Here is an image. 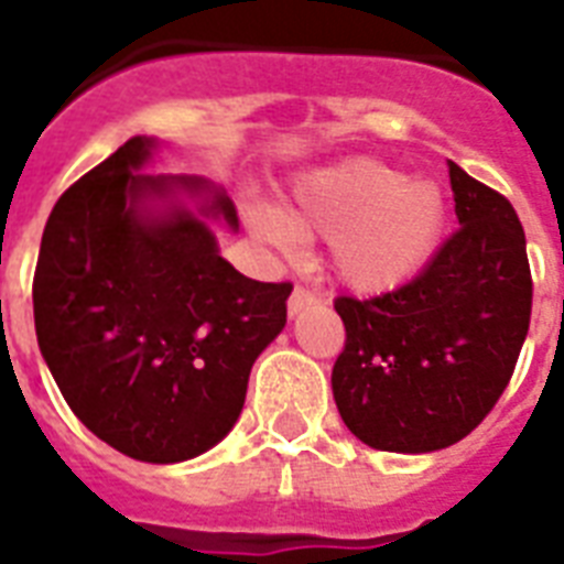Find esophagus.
Listing matches in <instances>:
<instances>
[{"mask_svg":"<svg viewBox=\"0 0 564 564\" xmlns=\"http://www.w3.org/2000/svg\"><path fill=\"white\" fill-rule=\"evenodd\" d=\"M316 304V295L310 290H304V286H295L290 295V316H299V313H304L307 307H313Z\"/></svg>","mask_w":564,"mask_h":564,"instance_id":"34e87169","label":"esophagus"}]
</instances>
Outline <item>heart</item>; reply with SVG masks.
I'll use <instances>...</instances> for the list:
<instances>
[{
    "label": "heart",
    "mask_w": 564,
    "mask_h": 564,
    "mask_svg": "<svg viewBox=\"0 0 564 564\" xmlns=\"http://www.w3.org/2000/svg\"><path fill=\"white\" fill-rule=\"evenodd\" d=\"M447 202L438 184L357 158L301 181L286 210L254 204L251 225L272 246L330 239L336 278L362 295L410 283L436 254Z\"/></svg>",
    "instance_id": "1"
}]
</instances>
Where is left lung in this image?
Segmentation results:
<instances>
[{
    "instance_id": "1",
    "label": "left lung",
    "mask_w": 564,
    "mask_h": 564,
    "mask_svg": "<svg viewBox=\"0 0 564 564\" xmlns=\"http://www.w3.org/2000/svg\"><path fill=\"white\" fill-rule=\"evenodd\" d=\"M459 228L427 269L375 299L334 301L345 325L334 401L377 451L430 454L465 438L507 389L530 330L533 278L516 207L454 161Z\"/></svg>"
}]
</instances>
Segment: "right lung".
Instances as JSON below:
<instances>
[{
	"label": "right lung",
	"instance_id": "right-lung-1",
	"mask_svg": "<svg viewBox=\"0 0 564 564\" xmlns=\"http://www.w3.org/2000/svg\"><path fill=\"white\" fill-rule=\"evenodd\" d=\"M154 145L131 137L57 198L31 295L40 354L84 427L170 465L237 424L292 283L239 274L210 230H239L234 202L202 175L143 172Z\"/></svg>",
	"mask_w": 564,
	"mask_h": 564
}]
</instances>
